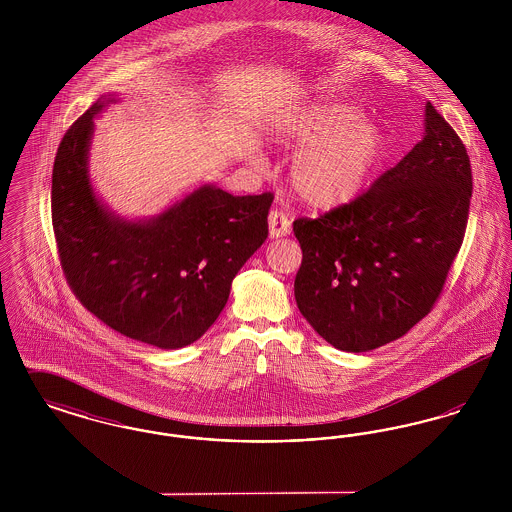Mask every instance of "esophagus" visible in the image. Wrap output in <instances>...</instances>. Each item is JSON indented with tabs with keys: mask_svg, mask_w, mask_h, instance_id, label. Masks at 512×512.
Wrapping results in <instances>:
<instances>
[{
	"mask_svg": "<svg viewBox=\"0 0 512 512\" xmlns=\"http://www.w3.org/2000/svg\"><path fill=\"white\" fill-rule=\"evenodd\" d=\"M292 232V220L282 211H270L268 215V234L270 238H284Z\"/></svg>",
	"mask_w": 512,
	"mask_h": 512,
	"instance_id": "34e87169",
	"label": "esophagus"
}]
</instances>
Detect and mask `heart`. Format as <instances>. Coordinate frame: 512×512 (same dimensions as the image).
Instances as JSON below:
<instances>
[{"label": "heart", "mask_w": 512, "mask_h": 512, "mask_svg": "<svg viewBox=\"0 0 512 512\" xmlns=\"http://www.w3.org/2000/svg\"><path fill=\"white\" fill-rule=\"evenodd\" d=\"M276 140L299 147L290 178L297 197L318 211H334L359 199L388 153V132L363 117L359 105L320 98L292 111Z\"/></svg>", "instance_id": "obj_1"}]
</instances>
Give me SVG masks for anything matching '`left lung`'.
I'll return each mask as SVG.
<instances>
[{
    "label": "left lung",
    "instance_id": "left-lung-1",
    "mask_svg": "<svg viewBox=\"0 0 512 512\" xmlns=\"http://www.w3.org/2000/svg\"><path fill=\"white\" fill-rule=\"evenodd\" d=\"M472 171L461 138L428 101L424 136L372 188L320 219H297L301 315L336 349L405 336L436 303L468 219Z\"/></svg>",
    "mask_w": 512,
    "mask_h": 512
}]
</instances>
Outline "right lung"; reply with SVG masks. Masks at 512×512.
Here are the masks:
<instances>
[{
    "instance_id": "right-lung-1",
    "label": "right lung",
    "mask_w": 512,
    "mask_h": 512,
    "mask_svg": "<svg viewBox=\"0 0 512 512\" xmlns=\"http://www.w3.org/2000/svg\"><path fill=\"white\" fill-rule=\"evenodd\" d=\"M117 101L101 96L57 149L51 219L61 267L101 322L126 338L180 349L213 326L238 270L265 244L274 195L201 184L155 217H121L90 178L94 119Z\"/></svg>"
}]
</instances>
